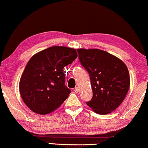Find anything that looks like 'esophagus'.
<instances>
[{
	"label": "esophagus",
	"mask_w": 148,
	"mask_h": 148,
	"mask_svg": "<svg viewBox=\"0 0 148 148\" xmlns=\"http://www.w3.org/2000/svg\"><path fill=\"white\" fill-rule=\"evenodd\" d=\"M74 92H79V87H76L74 88Z\"/></svg>",
	"instance_id": "34e87169"
}]
</instances>
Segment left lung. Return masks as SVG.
Masks as SVG:
<instances>
[{"mask_svg":"<svg viewBox=\"0 0 148 148\" xmlns=\"http://www.w3.org/2000/svg\"><path fill=\"white\" fill-rule=\"evenodd\" d=\"M81 65L90 75L92 97L86 103L95 113L106 115L116 109L127 95L130 74L121 60L99 49H77Z\"/></svg>","mask_w":148,"mask_h":148,"instance_id":"1","label":"left lung"}]
</instances>
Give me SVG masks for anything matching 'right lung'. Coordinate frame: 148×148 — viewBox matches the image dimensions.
<instances>
[{
    "mask_svg": "<svg viewBox=\"0 0 148 148\" xmlns=\"http://www.w3.org/2000/svg\"><path fill=\"white\" fill-rule=\"evenodd\" d=\"M77 58L75 49L51 47L34 55L20 79V94L26 106L37 114L55 111L71 92L65 86L64 67Z\"/></svg>",
    "mask_w": 148,
    "mask_h": 148,
    "instance_id": "obj_1",
    "label": "right lung"
}]
</instances>
